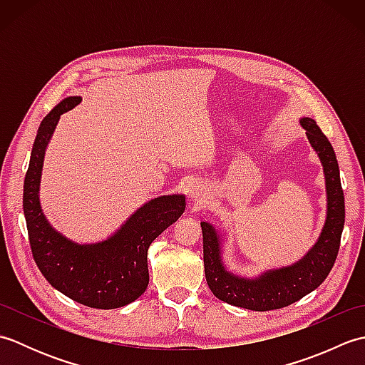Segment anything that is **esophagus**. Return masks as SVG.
<instances>
[{"instance_id": "obj_1", "label": "esophagus", "mask_w": 365, "mask_h": 365, "mask_svg": "<svg viewBox=\"0 0 365 365\" xmlns=\"http://www.w3.org/2000/svg\"><path fill=\"white\" fill-rule=\"evenodd\" d=\"M200 195H202V188H199V187H192V188H190V190H188V196H190L191 199L197 200V199L200 197Z\"/></svg>"}]
</instances>
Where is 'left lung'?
Here are the masks:
<instances>
[{"instance_id": "1", "label": "left lung", "mask_w": 365, "mask_h": 365, "mask_svg": "<svg viewBox=\"0 0 365 365\" xmlns=\"http://www.w3.org/2000/svg\"><path fill=\"white\" fill-rule=\"evenodd\" d=\"M309 143L319 153L327 180L328 212L319 242L299 262L290 267L269 269L255 279L238 277L224 268L221 242L210 222L202 221L204 268L210 290L227 304L250 311H273L293 304L319 287L334 265L345 222V199L334 149L311 118L301 119Z\"/></svg>"}]
</instances>
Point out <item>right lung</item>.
Segmentation results:
<instances>
[{
    "mask_svg": "<svg viewBox=\"0 0 365 365\" xmlns=\"http://www.w3.org/2000/svg\"><path fill=\"white\" fill-rule=\"evenodd\" d=\"M80 102V97L64 98L41 122L23 185V212L31 252L46 281L83 306L115 309L145 292L149 246L180 218L187 202L183 195L155 197L138 208L113 237L94 245H78L54 230L38 202L43 155L61 115Z\"/></svg>",
    "mask_w": 365,
    "mask_h": 365,
    "instance_id": "right-lung-1",
    "label": "right lung"
}]
</instances>
